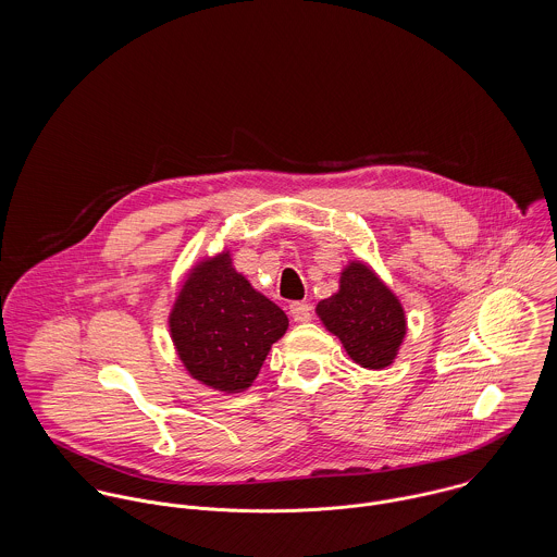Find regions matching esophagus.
<instances>
[{
  "mask_svg": "<svg viewBox=\"0 0 557 557\" xmlns=\"http://www.w3.org/2000/svg\"><path fill=\"white\" fill-rule=\"evenodd\" d=\"M289 313H292L294 321L307 323V321L311 319V305H309V302H292Z\"/></svg>",
  "mask_w": 557,
  "mask_h": 557,
  "instance_id": "1",
  "label": "esophagus"
}]
</instances>
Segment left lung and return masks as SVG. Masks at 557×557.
Masks as SVG:
<instances>
[{"label":"left lung","instance_id":"obj_1","mask_svg":"<svg viewBox=\"0 0 557 557\" xmlns=\"http://www.w3.org/2000/svg\"><path fill=\"white\" fill-rule=\"evenodd\" d=\"M318 315L360 367L377 371L397 358L407 325L405 313L397 296L369 265H347L338 294L319 302Z\"/></svg>","mask_w":557,"mask_h":557}]
</instances>
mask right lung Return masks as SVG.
I'll use <instances>...</instances> for the list:
<instances>
[{"mask_svg":"<svg viewBox=\"0 0 557 557\" xmlns=\"http://www.w3.org/2000/svg\"><path fill=\"white\" fill-rule=\"evenodd\" d=\"M287 315L236 272L230 252L199 263L169 318L186 371L221 393H239L257 377Z\"/></svg>","mask_w":557,"mask_h":557,"instance_id":"add662e5","label":"right lung"}]
</instances>
